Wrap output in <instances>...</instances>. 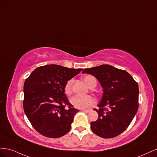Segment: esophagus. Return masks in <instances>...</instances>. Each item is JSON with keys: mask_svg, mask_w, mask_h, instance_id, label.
I'll return each mask as SVG.
<instances>
[{"mask_svg": "<svg viewBox=\"0 0 157 157\" xmlns=\"http://www.w3.org/2000/svg\"><path fill=\"white\" fill-rule=\"evenodd\" d=\"M82 111L85 112V113H90L91 110H82Z\"/></svg>", "mask_w": 157, "mask_h": 157, "instance_id": "esophagus-1", "label": "esophagus"}]
</instances>
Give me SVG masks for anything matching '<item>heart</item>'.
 I'll return each instance as SVG.
<instances>
[{
	"instance_id": "b5f03b06",
	"label": "heart",
	"mask_w": 157,
	"mask_h": 157,
	"mask_svg": "<svg viewBox=\"0 0 157 157\" xmlns=\"http://www.w3.org/2000/svg\"><path fill=\"white\" fill-rule=\"evenodd\" d=\"M85 83L87 84V86L89 87L93 82H96L95 79L91 75H87L83 78ZM71 84H72V80L70 79L66 82L64 87V92L66 95H70L71 93ZM70 102L75 108L83 109L89 108L92 106L95 103V100L91 95H75L71 98Z\"/></svg>"
}]
</instances>
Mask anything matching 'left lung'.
Masks as SVG:
<instances>
[{"mask_svg":"<svg viewBox=\"0 0 157 157\" xmlns=\"http://www.w3.org/2000/svg\"><path fill=\"white\" fill-rule=\"evenodd\" d=\"M83 74H91L103 89L98 102V118L91 123L93 133L102 138L118 136L130 124L139 106L137 83L126 71L108 64L86 68Z\"/></svg>","mask_w":157,"mask_h":157,"instance_id":"8db88e82","label":"left lung"}]
</instances>
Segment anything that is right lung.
Masks as SVG:
<instances>
[{
	"instance_id": "add662e5",
	"label": "right lung",
	"mask_w": 157,
	"mask_h": 157,
	"mask_svg": "<svg viewBox=\"0 0 157 157\" xmlns=\"http://www.w3.org/2000/svg\"><path fill=\"white\" fill-rule=\"evenodd\" d=\"M82 70L45 65L38 67L25 79L24 110L32 126L41 135L58 138L70 130L74 115L79 110L68 101L64 87Z\"/></svg>"
}]
</instances>
